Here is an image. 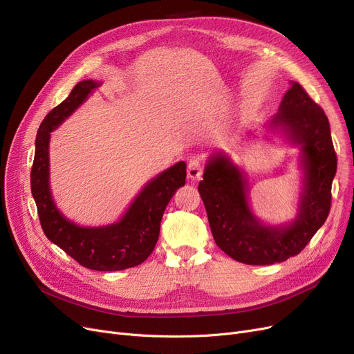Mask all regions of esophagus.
I'll return each mask as SVG.
<instances>
[{
    "label": "esophagus",
    "instance_id": "esophagus-1",
    "mask_svg": "<svg viewBox=\"0 0 354 354\" xmlns=\"http://www.w3.org/2000/svg\"><path fill=\"white\" fill-rule=\"evenodd\" d=\"M203 172V163L199 160V159H192L189 160L188 163V176L195 180V179H199L201 175Z\"/></svg>",
    "mask_w": 354,
    "mask_h": 354
}]
</instances>
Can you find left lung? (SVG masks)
<instances>
[{"instance_id":"8db88e82","label":"left lung","mask_w":354,"mask_h":354,"mask_svg":"<svg viewBox=\"0 0 354 354\" xmlns=\"http://www.w3.org/2000/svg\"><path fill=\"white\" fill-rule=\"evenodd\" d=\"M270 124L301 147L304 188L291 224L268 227L254 216L247 179L225 155L211 156L198 187L216 245L248 266L283 263L304 250L328 216L337 171L328 119L300 83L291 84Z\"/></svg>"}]
</instances>
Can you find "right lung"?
<instances>
[{"label": "right lung", "instance_id": "obj_1", "mask_svg": "<svg viewBox=\"0 0 354 354\" xmlns=\"http://www.w3.org/2000/svg\"><path fill=\"white\" fill-rule=\"evenodd\" d=\"M100 83L83 80L41 122L35 138L31 194L46 236L71 258L96 271H120L142 264L152 254L162 215L175 192L185 185L187 163L178 162L149 182L116 224L84 228L68 221L55 207L50 191V132L59 127Z\"/></svg>", "mask_w": 354, "mask_h": 354}]
</instances>
